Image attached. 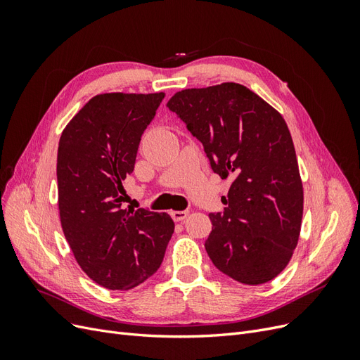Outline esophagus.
<instances>
[{"mask_svg":"<svg viewBox=\"0 0 360 360\" xmlns=\"http://www.w3.org/2000/svg\"><path fill=\"white\" fill-rule=\"evenodd\" d=\"M188 214H189L188 210H174V212H171V217L176 222H180L183 219H186Z\"/></svg>","mask_w":360,"mask_h":360,"instance_id":"34e87169","label":"esophagus"}]
</instances>
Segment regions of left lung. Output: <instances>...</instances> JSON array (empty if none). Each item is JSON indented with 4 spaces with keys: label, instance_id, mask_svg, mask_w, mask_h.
Returning <instances> with one entry per match:
<instances>
[{
    "label": "left lung",
    "instance_id": "8db88e82",
    "mask_svg": "<svg viewBox=\"0 0 360 360\" xmlns=\"http://www.w3.org/2000/svg\"><path fill=\"white\" fill-rule=\"evenodd\" d=\"M204 147L213 172L234 179L224 212L210 213L205 250L222 274L248 285L276 278L297 245L303 188L282 115L236 82L188 89L168 101Z\"/></svg>",
    "mask_w": 360,
    "mask_h": 360
}]
</instances>
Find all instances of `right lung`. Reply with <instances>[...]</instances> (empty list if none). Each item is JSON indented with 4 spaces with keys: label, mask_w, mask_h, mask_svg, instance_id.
Listing matches in <instances>:
<instances>
[{
    "label": "right lung",
    "mask_w": 360,
    "mask_h": 360,
    "mask_svg": "<svg viewBox=\"0 0 360 360\" xmlns=\"http://www.w3.org/2000/svg\"><path fill=\"white\" fill-rule=\"evenodd\" d=\"M165 93L97 94L63 130L58 209L63 233L96 284L130 290L156 274L174 233L167 213L123 209V180Z\"/></svg>",
    "instance_id": "right-lung-1"
}]
</instances>
